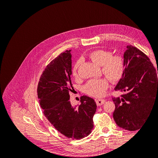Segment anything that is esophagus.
Masks as SVG:
<instances>
[{
  "label": "esophagus",
  "instance_id": "esophagus-1",
  "mask_svg": "<svg viewBox=\"0 0 158 158\" xmlns=\"http://www.w3.org/2000/svg\"><path fill=\"white\" fill-rule=\"evenodd\" d=\"M106 102V100L103 99H98L96 100V104L98 106H102V105Z\"/></svg>",
  "mask_w": 158,
  "mask_h": 158
}]
</instances>
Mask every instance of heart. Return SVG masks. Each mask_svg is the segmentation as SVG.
Returning <instances> with one entry per match:
<instances>
[{"instance_id":"heart-1","label":"heart","mask_w":158,"mask_h":158,"mask_svg":"<svg viewBox=\"0 0 158 158\" xmlns=\"http://www.w3.org/2000/svg\"><path fill=\"white\" fill-rule=\"evenodd\" d=\"M89 59L94 63L102 66L103 73L107 78L113 82H116L120 80L125 70V63L120 56H113L109 51L98 49L92 51L89 55ZM80 64V61L76 63L73 69L74 76L78 75V69ZM109 87L107 79L103 78L99 79H92L84 85V92L88 95L93 97H102L106 93Z\"/></svg>"}]
</instances>
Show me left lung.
<instances>
[{"label": "left lung", "mask_w": 158, "mask_h": 158, "mask_svg": "<svg viewBox=\"0 0 158 158\" xmlns=\"http://www.w3.org/2000/svg\"><path fill=\"white\" fill-rule=\"evenodd\" d=\"M123 57L125 70L114 89L124 94L121 98H113V116L119 127L135 131L145 122L156 103L158 105L157 75L150 59L136 47L127 46Z\"/></svg>", "instance_id": "left-lung-1"}]
</instances>
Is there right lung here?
<instances>
[{
  "label": "right lung",
  "instance_id": "right-lung-1",
  "mask_svg": "<svg viewBox=\"0 0 158 158\" xmlns=\"http://www.w3.org/2000/svg\"><path fill=\"white\" fill-rule=\"evenodd\" d=\"M70 50L60 54L46 66L37 85V95L45 117L62 135L73 140L88 136L94 128L97 106L94 99L81 97L78 107L72 106Z\"/></svg>",
  "mask_w": 158,
  "mask_h": 158
}]
</instances>
